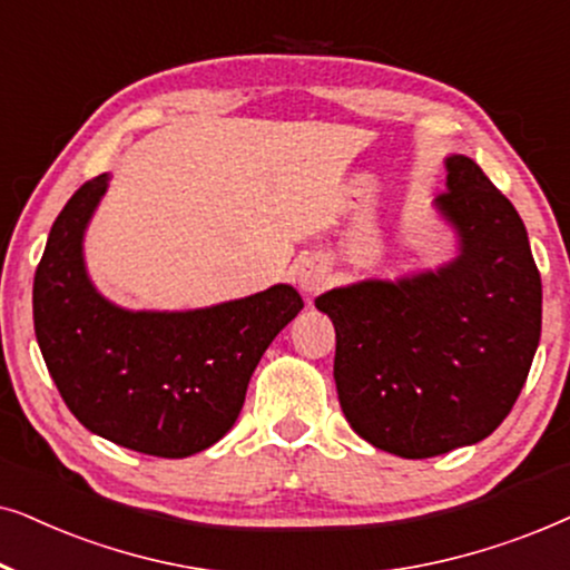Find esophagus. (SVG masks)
<instances>
[{
    "label": "esophagus",
    "mask_w": 570,
    "mask_h": 570,
    "mask_svg": "<svg viewBox=\"0 0 570 570\" xmlns=\"http://www.w3.org/2000/svg\"><path fill=\"white\" fill-rule=\"evenodd\" d=\"M294 276H297V284L302 292L321 294L325 286H328L331 271H328V263H325L323 257L307 255V257H302L297 265H294Z\"/></svg>",
    "instance_id": "obj_1"
}]
</instances>
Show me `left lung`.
<instances>
[{
	"label": "left lung",
	"instance_id": "obj_1",
	"mask_svg": "<svg viewBox=\"0 0 570 570\" xmlns=\"http://www.w3.org/2000/svg\"><path fill=\"white\" fill-rule=\"evenodd\" d=\"M435 206L456 261L399 281L331 289L333 377L356 435L401 459L480 443L527 383L542 331V278L511 200L466 156L445 158Z\"/></svg>",
	"mask_w": 570,
	"mask_h": 570
}]
</instances>
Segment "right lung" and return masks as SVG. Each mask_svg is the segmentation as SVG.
Instances as JSON below:
<instances>
[{"label":"right lung","mask_w":570,"mask_h":570,"mask_svg":"<svg viewBox=\"0 0 570 570\" xmlns=\"http://www.w3.org/2000/svg\"><path fill=\"white\" fill-rule=\"evenodd\" d=\"M106 187L109 174L86 181L51 226L33 278L38 346L82 428L148 456H193L232 430L263 352L305 302L276 284L187 313L111 305L82 261Z\"/></svg>","instance_id":"obj_1"}]
</instances>
